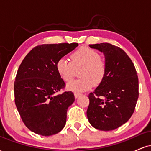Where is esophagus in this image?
Here are the masks:
<instances>
[{
  "instance_id": "1",
  "label": "esophagus",
  "mask_w": 151,
  "mask_h": 151,
  "mask_svg": "<svg viewBox=\"0 0 151 151\" xmlns=\"http://www.w3.org/2000/svg\"><path fill=\"white\" fill-rule=\"evenodd\" d=\"M81 95V93H79V92H74V97H75L76 99L79 97V96Z\"/></svg>"
}]
</instances>
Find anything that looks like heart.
I'll list each match as a JSON object with an SVG mask.
<instances>
[{
    "mask_svg": "<svg viewBox=\"0 0 151 151\" xmlns=\"http://www.w3.org/2000/svg\"><path fill=\"white\" fill-rule=\"evenodd\" d=\"M72 62L60 58L57 62V70L62 79L69 81L80 70L81 79L67 83V88L74 92L84 91L98 85L105 77L106 66L97 52L89 47L79 48L71 55Z\"/></svg>",
    "mask_w": 151,
    "mask_h": 151,
    "instance_id": "obj_1",
    "label": "heart"
}]
</instances>
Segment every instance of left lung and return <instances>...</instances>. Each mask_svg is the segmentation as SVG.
<instances>
[{"label": "left lung", "mask_w": 151, "mask_h": 151, "mask_svg": "<svg viewBox=\"0 0 151 151\" xmlns=\"http://www.w3.org/2000/svg\"><path fill=\"white\" fill-rule=\"evenodd\" d=\"M104 54L105 77L89 94L86 116L90 124L101 131H112L129 120L138 98V79L127 54L109 43L89 45Z\"/></svg>", "instance_id": "1"}]
</instances>
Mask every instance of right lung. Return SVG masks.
I'll use <instances>...</instances> for the list:
<instances>
[{
	"mask_svg": "<svg viewBox=\"0 0 151 151\" xmlns=\"http://www.w3.org/2000/svg\"><path fill=\"white\" fill-rule=\"evenodd\" d=\"M78 45H38L20 64L14 83L15 103L23 123L32 132L49 136L65 127L67 109L74 96L72 91L55 95L65 85L57 70V62Z\"/></svg>",
	"mask_w": 151,
	"mask_h": 151,
	"instance_id": "1",
	"label": "right lung"
}]
</instances>
